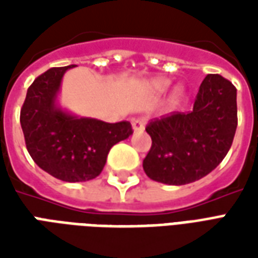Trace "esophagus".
Returning <instances> with one entry per match:
<instances>
[{"instance_id": "1", "label": "esophagus", "mask_w": 258, "mask_h": 258, "mask_svg": "<svg viewBox=\"0 0 258 258\" xmlns=\"http://www.w3.org/2000/svg\"><path fill=\"white\" fill-rule=\"evenodd\" d=\"M144 128H145L144 120H141V118H134V120H133V130H134V131H141V130Z\"/></svg>"}]
</instances>
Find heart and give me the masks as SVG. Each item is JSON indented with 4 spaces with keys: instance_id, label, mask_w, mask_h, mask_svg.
Instances as JSON below:
<instances>
[{
    "instance_id": "heart-1",
    "label": "heart",
    "mask_w": 258,
    "mask_h": 258,
    "mask_svg": "<svg viewBox=\"0 0 258 258\" xmlns=\"http://www.w3.org/2000/svg\"><path fill=\"white\" fill-rule=\"evenodd\" d=\"M168 85H170V81H168V80H160V81L157 83V90L164 91Z\"/></svg>"
}]
</instances>
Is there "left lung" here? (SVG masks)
<instances>
[{"instance_id":"8db88e82","label":"left lung","mask_w":258,"mask_h":258,"mask_svg":"<svg viewBox=\"0 0 258 258\" xmlns=\"http://www.w3.org/2000/svg\"><path fill=\"white\" fill-rule=\"evenodd\" d=\"M238 125L236 88L220 74H207L190 112H174L146 125L151 151L144 170L167 185L195 182L227 156Z\"/></svg>"}]
</instances>
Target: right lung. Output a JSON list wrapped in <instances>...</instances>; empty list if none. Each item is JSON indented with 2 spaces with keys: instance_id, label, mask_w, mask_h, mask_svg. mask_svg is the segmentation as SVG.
Listing matches in <instances>:
<instances>
[{
  "instance_id": "obj_1",
  "label": "right lung",
  "mask_w": 258,
  "mask_h": 258,
  "mask_svg": "<svg viewBox=\"0 0 258 258\" xmlns=\"http://www.w3.org/2000/svg\"><path fill=\"white\" fill-rule=\"evenodd\" d=\"M52 68L29 87L20 109V125L31 159L44 171L66 182H83L98 177L113 145L133 134L130 121L105 123L77 117L56 105V95L66 70Z\"/></svg>"
}]
</instances>
